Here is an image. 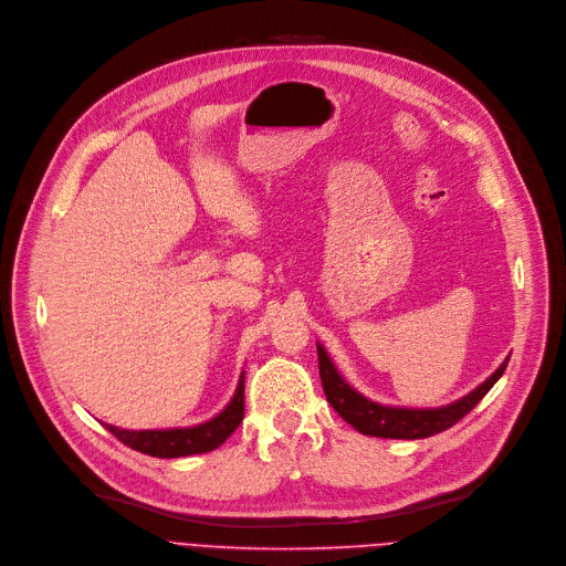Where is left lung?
Instances as JSON below:
<instances>
[{"instance_id":"left-lung-1","label":"left lung","mask_w":566,"mask_h":566,"mask_svg":"<svg viewBox=\"0 0 566 566\" xmlns=\"http://www.w3.org/2000/svg\"><path fill=\"white\" fill-rule=\"evenodd\" d=\"M317 358H319V377L326 392V400L331 402L340 418H345L356 431L365 437H379V439H427L434 437L439 431L450 429L454 422H459L473 407L480 405L482 397L493 388V384L503 377L510 356L497 365V370L486 377L478 388L467 392L459 400L443 405V407H390L381 405L358 392L347 379L338 373L336 363L331 360L328 352L322 343H317Z\"/></svg>"}]
</instances>
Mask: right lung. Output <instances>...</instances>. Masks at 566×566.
I'll return each mask as SVG.
<instances>
[{"label":"right lung","mask_w":566,"mask_h":566,"mask_svg":"<svg viewBox=\"0 0 566 566\" xmlns=\"http://www.w3.org/2000/svg\"><path fill=\"white\" fill-rule=\"evenodd\" d=\"M244 418V373L240 375L238 388L232 392L230 402L210 420L189 424V427H166V429H123L105 422L112 434L123 441L127 448L159 457L178 459L189 454H203L217 450L226 439L240 427Z\"/></svg>","instance_id":"add662e5"}]
</instances>
